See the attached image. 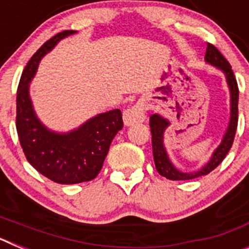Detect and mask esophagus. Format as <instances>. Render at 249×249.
Instances as JSON below:
<instances>
[{
    "label": "esophagus",
    "mask_w": 249,
    "mask_h": 249,
    "mask_svg": "<svg viewBox=\"0 0 249 249\" xmlns=\"http://www.w3.org/2000/svg\"><path fill=\"white\" fill-rule=\"evenodd\" d=\"M144 120H146L144 103L142 101H138L132 107H129L128 109L123 111V123H124V126H133V124H137V123L144 122Z\"/></svg>",
    "instance_id": "obj_1"
}]
</instances>
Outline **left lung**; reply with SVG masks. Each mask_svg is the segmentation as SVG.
<instances>
[{
	"label": "left lung",
	"instance_id": "left-lung-1",
	"mask_svg": "<svg viewBox=\"0 0 249 249\" xmlns=\"http://www.w3.org/2000/svg\"><path fill=\"white\" fill-rule=\"evenodd\" d=\"M204 61L224 74L228 91H230V121H228L227 128L224 131L223 137L221 140V143L212 152L210 160L203 164L198 171L183 172L172 163L166 146H164V132L171 126V122L160 114H152L149 117V127H151L152 133V149H153L156 169L160 176L168 178L171 181H187V179H193V178L206 176L212 172L227 156L232 147L234 135H236L237 122H238V86H237L236 77L233 74L232 67L227 59L222 56L221 52L210 43L207 45Z\"/></svg>",
	"mask_w": 249,
	"mask_h": 249
}]
</instances>
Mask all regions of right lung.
<instances>
[{
	"instance_id": "obj_1",
	"label": "right lung",
	"mask_w": 249,
	"mask_h": 249,
	"mask_svg": "<svg viewBox=\"0 0 249 249\" xmlns=\"http://www.w3.org/2000/svg\"><path fill=\"white\" fill-rule=\"evenodd\" d=\"M74 34L77 31H63L43 43L28 61L17 89L16 128L26 158L41 175L59 184L93 179L102 168L112 140L123 127L118 108L96 114L67 132L48 128L37 116L30 83L36 76L41 59L59 41Z\"/></svg>"
}]
</instances>
